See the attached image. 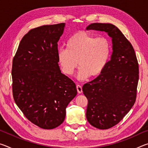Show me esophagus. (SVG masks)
Segmentation results:
<instances>
[{
    "mask_svg": "<svg viewBox=\"0 0 148 148\" xmlns=\"http://www.w3.org/2000/svg\"><path fill=\"white\" fill-rule=\"evenodd\" d=\"M76 89L78 93H81V92H82V87L80 86V85H77V86H76Z\"/></svg>",
    "mask_w": 148,
    "mask_h": 148,
    "instance_id": "obj_1",
    "label": "esophagus"
}]
</instances>
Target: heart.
<instances>
[{
  "label": "heart",
  "mask_w": 148,
  "mask_h": 148,
  "mask_svg": "<svg viewBox=\"0 0 148 148\" xmlns=\"http://www.w3.org/2000/svg\"><path fill=\"white\" fill-rule=\"evenodd\" d=\"M66 46V49L61 48L57 51L59 64L64 74L71 76L77 69L78 61L80 79L101 74L112 53V44L108 38L96 37L84 31L72 35Z\"/></svg>",
  "instance_id": "obj_1"
}]
</instances>
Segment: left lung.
Masks as SVG:
<instances>
[{
  "mask_svg": "<svg viewBox=\"0 0 148 148\" xmlns=\"http://www.w3.org/2000/svg\"><path fill=\"white\" fill-rule=\"evenodd\" d=\"M86 29L104 31L112 38L113 52L106 68L82 87L88 100L87 121L97 129H108L119 123L136 101L138 62L131 42L114 25L95 23Z\"/></svg>",
  "mask_w": 148,
  "mask_h": 148,
  "instance_id": "8db88e82",
  "label": "left lung"
}]
</instances>
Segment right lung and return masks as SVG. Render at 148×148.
<instances>
[{
    "label": "right lung",
    "mask_w": 148,
    "mask_h": 148,
    "mask_svg": "<svg viewBox=\"0 0 148 148\" xmlns=\"http://www.w3.org/2000/svg\"><path fill=\"white\" fill-rule=\"evenodd\" d=\"M64 23L30 30L12 61V93L28 120L44 129L64 121L66 108L77 95L76 84L60 71L57 51Z\"/></svg>",
    "instance_id": "right-lung-1"
}]
</instances>
